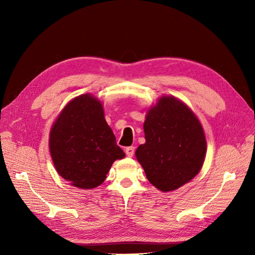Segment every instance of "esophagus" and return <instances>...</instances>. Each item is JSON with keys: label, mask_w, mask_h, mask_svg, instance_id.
Masks as SVG:
<instances>
[{"label": "esophagus", "mask_w": 255, "mask_h": 255, "mask_svg": "<svg viewBox=\"0 0 255 255\" xmlns=\"http://www.w3.org/2000/svg\"><path fill=\"white\" fill-rule=\"evenodd\" d=\"M126 153L128 157H132L135 153V148L134 146H128V148L126 149Z\"/></svg>", "instance_id": "esophagus-1"}]
</instances>
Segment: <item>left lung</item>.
I'll list each match as a JSON object with an SVG mask.
<instances>
[{
	"label": "left lung",
	"mask_w": 255,
	"mask_h": 255,
	"mask_svg": "<svg viewBox=\"0 0 255 255\" xmlns=\"http://www.w3.org/2000/svg\"><path fill=\"white\" fill-rule=\"evenodd\" d=\"M145 142L135 154L146 179L161 191L188 183L201 170L206 154L203 128L189 107L174 97H161L146 114Z\"/></svg>",
	"instance_id": "1"
}]
</instances>
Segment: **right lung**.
<instances>
[{"mask_svg":"<svg viewBox=\"0 0 255 255\" xmlns=\"http://www.w3.org/2000/svg\"><path fill=\"white\" fill-rule=\"evenodd\" d=\"M49 146L58 174L81 189L100 186L114 161L126 156L105 121L102 103L89 94L74 98L61 111Z\"/></svg>","mask_w":255,"mask_h":255,"instance_id":"1","label":"right lung"}]
</instances>
